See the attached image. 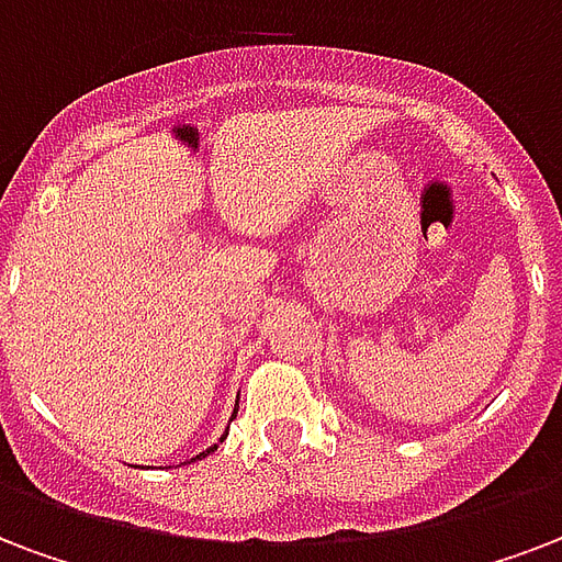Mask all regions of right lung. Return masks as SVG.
<instances>
[{"mask_svg":"<svg viewBox=\"0 0 562 562\" xmlns=\"http://www.w3.org/2000/svg\"><path fill=\"white\" fill-rule=\"evenodd\" d=\"M233 415H235V413H233ZM224 439H226V434L221 436V442H224ZM212 451H217V445H212V448H205L203 453H196V457H191V462H196V460H205V457H209V453H212Z\"/></svg>","mask_w":562,"mask_h":562,"instance_id":"right-lung-1","label":"right lung"}]
</instances>
